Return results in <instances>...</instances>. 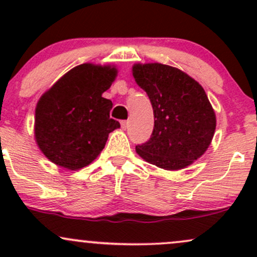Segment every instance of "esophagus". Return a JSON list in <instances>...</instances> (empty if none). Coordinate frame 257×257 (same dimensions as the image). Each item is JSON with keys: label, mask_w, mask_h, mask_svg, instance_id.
Here are the masks:
<instances>
[{"label": "esophagus", "mask_w": 257, "mask_h": 257, "mask_svg": "<svg viewBox=\"0 0 257 257\" xmlns=\"http://www.w3.org/2000/svg\"><path fill=\"white\" fill-rule=\"evenodd\" d=\"M120 126H122V129L128 128V120H122V122H120Z\"/></svg>", "instance_id": "34e87169"}]
</instances>
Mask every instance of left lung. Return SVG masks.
I'll use <instances>...</instances> for the list:
<instances>
[{
  "label": "left lung",
  "mask_w": 257,
  "mask_h": 257,
  "mask_svg": "<svg viewBox=\"0 0 257 257\" xmlns=\"http://www.w3.org/2000/svg\"><path fill=\"white\" fill-rule=\"evenodd\" d=\"M133 76L151 101L155 126L137 146L149 163L167 170L188 167L213 140L216 117L204 89L187 73L168 65L137 64Z\"/></svg>",
  "instance_id": "1"
}]
</instances>
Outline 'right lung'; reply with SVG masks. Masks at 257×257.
I'll return each mask as SVG.
<instances>
[{"label":"right lung","mask_w":257,"mask_h":257,"mask_svg":"<svg viewBox=\"0 0 257 257\" xmlns=\"http://www.w3.org/2000/svg\"><path fill=\"white\" fill-rule=\"evenodd\" d=\"M117 76L116 67L82 64L65 73L41 96L35 114V139L41 151L59 167H87L119 128L110 118L112 101L102 98Z\"/></svg>","instance_id":"obj_1"}]
</instances>
